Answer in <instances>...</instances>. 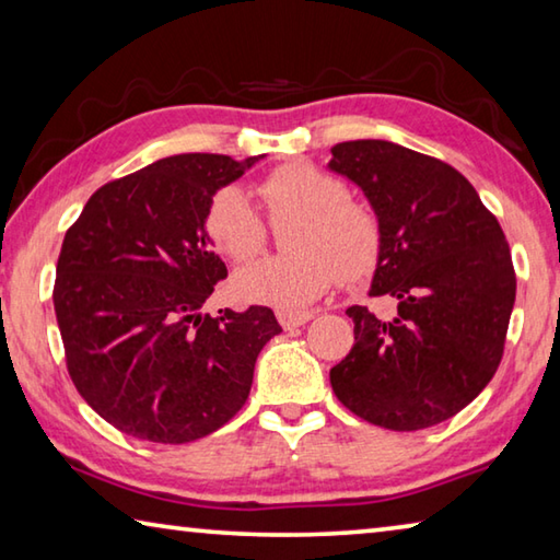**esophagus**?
<instances>
[{
	"label": "esophagus",
	"mask_w": 560,
	"mask_h": 560,
	"mask_svg": "<svg viewBox=\"0 0 560 560\" xmlns=\"http://www.w3.org/2000/svg\"><path fill=\"white\" fill-rule=\"evenodd\" d=\"M277 318L283 328L291 330V328L308 324V320L314 318V314H308V311H277Z\"/></svg>",
	"instance_id": "esophagus-1"
}]
</instances>
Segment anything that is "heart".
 <instances>
[{
	"instance_id": "obj_1",
	"label": "heart",
	"mask_w": 560,
	"mask_h": 560,
	"mask_svg": "<svg viewBox=\"0 0 560 560\" xmlns=\"http://www.w3.org/2000/svg\"><path fill=\"white\" fill-rule=\"evenodd\" d=\"M257 195L273 226L289 224V257L246 264L232 289L249 303L296 311L314 303L338 277L360 281L383 254V224L371 207L348 197L343 179L311 163H287L261 179ZM205 232L234 261L267 246L269 230L240 187H220L205 210Z\"/></svg>"
}]
</instances>
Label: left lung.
<instances>
[{"instance_id": "obj_1", "label": "left lung", "mask_w": 560, "mask_h": 560, "mask_svg": "<svg viewBox=\"0 0 560 560\" xmlns=\"http://www.w3.org/2000/svg\"><path fill=\"white\" fill-rule=\"evenodd\" d=\"M330 170L363 189L383 224L371 296L397 314L350 306V353L330 368L340 402L395 432L424 430L467 407L504 355L516 271L497 217L452 165L387 140L330 148Z\"/></svg>"}]
</instances>
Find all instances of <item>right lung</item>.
Listing matches in <instances>:
<instances>
[{
	"mask_svg": "<svg viewBox=\"0 0 560 560\" xmlns=\"http://www.w3.org/2000/svg\"><path fill=\"white\" fill-rule=\"evenodd\" d=\"M254 160H158L98 187L63 236L54 308L66 368L130 438L185 444L220 430L249 397L259 350L281 334L267 306L202 314L226 279L207 202Z\"/></svg>",
	"mask_w": 560,
	"mask_h": 560,
	"instance_id": "obj_1",
	"label": "right lung"
}]
</instances>
